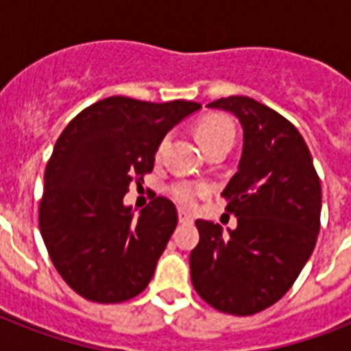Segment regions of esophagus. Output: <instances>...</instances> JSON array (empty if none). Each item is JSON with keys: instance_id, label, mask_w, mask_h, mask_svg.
Returning <instances> with one entry per match:
<instances>
[{"instance_id": "34e87169", "label": "esophagus", "mask_w": 351, "mask_h": 351, "mask_svg": "<svg viewBox=\"0 0 351 351\" xmlns=\"http://www.w3.org/2000/svg\"><path fill=\"white\" fill-rule=\"evenodd\" d=\"M178 222H180V224H193V217L187 213V211L180 209V211H178Z\"/></svg>"}]
</instances>
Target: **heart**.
<instances>
[{
    "label": "heart",
    "mask_w": 351,
    "mask_h": 351,
    "mask_svg": "<svg viewBox=\"0 0 351 351\" xmlns=\"http://www.w3.org/2000/svg\"><path fill=\"white\" fill-rule=\"evenodd\" d=\"M197 132L206 151L217 147V145H233L234 125L231 123V120H228L226 117L204 118V120L198 123ZM165 143H167V138H164V140L160 142L156 154H160L164 151ZM169 191L178 204H182V206H193V204L198 200V197L206 195L208 189H206V186H202V184H195V182L184 180L173 184V186L169 187Z\"/></svg>",
    "instance_id": "b5f03b06"
}]
</instances>
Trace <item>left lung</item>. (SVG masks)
Masks as SVG:
<instances>
[{
	"label": "left lung",
	"mask_w": 351,
	"mask_h": 351,
	"mask_svg": "<svg viewBox=\"0 0 351 351\" xmlns=\"http://www.w3.org/2000/svg\"><path fill=\"white\" fill-rule=\"evenodd\" d=\"M208 107L233 112L244 129L239 171L222 191L237 228L197 220L189 255L197 293L215 310L253 315L286 295L321 230V180L310 149L291 121L247 96Z\"/></svg>",
	"instance_id": "8db88e82"
}]
</instances>
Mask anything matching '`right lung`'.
Masks as SVG:
<instances>
[{"label": "right lung", "mask_w": 351, "mask_h": 351, "mask_svg": "<svg viewBox=\"0 0 351 351\" xmlns=\"http://www.w3.org/2000/svg\"><path fill=\"white\" fill-rule=\"evenodd\" d=\"M200 107L111 96L60 134L45 169L40 231L58 273L84 299L114 304L147 288L178 215L156 197L134 219L123 197L153 171L165 134Z\"/></svg>", "instance_id": "obj_1"}]
</instances>
